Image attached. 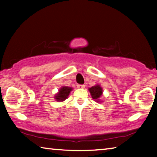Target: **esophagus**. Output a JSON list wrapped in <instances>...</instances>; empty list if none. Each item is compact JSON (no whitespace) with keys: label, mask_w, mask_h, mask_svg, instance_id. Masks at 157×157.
<instances>
[{"label":"esophagus","mask_w":157,"mask_h":157,"mask_svg":"<svg viewBox=\"0 0 157 157\" xmlns=\"http://www.w3.org/2000/svg\"><path fill=\"white\" fill-rule=\"evenodd\" d=\"M77 86H78V89H84L85 87V85L84 84H78Z\"/></svg>","instance_id":"34e87169"}]
</instances>
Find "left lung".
<instances>
[{"mask_svg": "<svg viewBox=\"0 0 157 157\" xmlns=\"http://www.w3.org/2000/svg\"><path fill=\"white\" fill-rule=\"evenodd\" d=\"M89 91L90 92L93 100L98 103L102 102V101L100 100L101 97L103 94V89L100 84H95L91 88H89Z\"/></svg>", "mask_w": 157, "mask_h": 157, "instance_id": "obj_1", "label": "left lung"}]
</instances>
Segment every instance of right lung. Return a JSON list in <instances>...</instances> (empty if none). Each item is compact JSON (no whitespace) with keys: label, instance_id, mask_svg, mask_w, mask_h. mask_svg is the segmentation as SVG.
I'll return each mask as SVG.
<instances>
[{"label":"right lung","instance_id":"obj_1","mask_svg":"<svg viewBox=\"0 0 157 157\" xmlns=\"http://www.w3.org/2000/svg\"><path fill=\"white\" fill-rule=\"evenodd\" d=\"M73 88L70 86H62L59 89V91L55 95V100L57 102H63V101L67 99L69 94L71 91H73Z\"/></svg>","mask_w":157,"mask_h":157}]
</instances>
